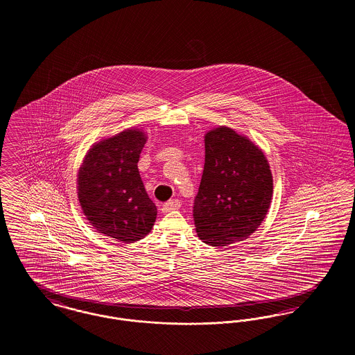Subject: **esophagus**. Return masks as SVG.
I'll return each mask as SVG.
<instances>
[{"mask_svg": "<svg viewBox=\"0 0 355 355\" xmlns=\"http://www.w3.org/2000/svg\"><path fill=\"white\" fill-rule=\"evenodd\" d=\"M181 207V202L178 201V200H171L169 202L165 203V205H162V213H169V211H173V210H178Z\"/></svg>", "mask_w": 355, "mask_h": 355, "instance_id": "34e87169", "label": "esophagus"}]
</instances>
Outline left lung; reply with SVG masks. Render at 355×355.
Returning a JSON list of instances; mask_svg holds the SVG:
<instances>
[{
  "label": "left lung",
  "mask_w": 355,
  "mask_h": 355,
  "mask_svg": "<svg viewBox=\"0 0 355 355\" xmlns=\"http://www.w3.org/2000/svg\"><path fill=\"white\" fill-rule=\"evenodd\" d=\"M272 175L263 152L226 126L205 135V166L193 217L200 239L227 246L252 236L270 207Z\"/></svg>",
  "instance_id": "8db88e82"
}]
</instances>
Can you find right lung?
<instances>
[{
  "instance_id": "right-lung-1",
  "label": "right lung",
  "mask_w": 355,
  "mask_h": 355,
  "mask_svg": "<svg viewBox=\"0 0 355 355\" xmlns=\"http://www.w3.org/2000/svg\"><path fill=\"white\" fill-rule=\"evenodd\" d=\"M145 142L139 129L123 130L94 144L78 170V200L86 220L98 233L125 243L149 234L157 218L137 166Z\"/></svg>"
}]
</instances>
